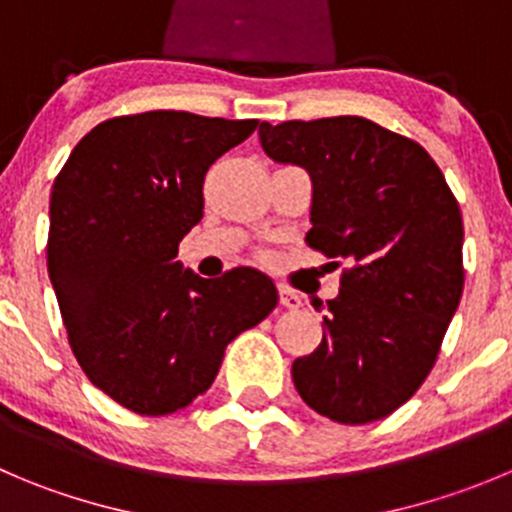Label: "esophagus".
<instances>
[{
  "mask_svg": "<svg viewBox=\"0 0 512 512\" xmlns=\"http://www.w3.org/2000/svg\"><path fill=\"white\" fill-rule=\"evenodd\" d=\"M279 299H281V306H286V309H299V306H301L299 294H296V291H291V289H281Z\"/></svg>",
  "mask_w": 512,
  "mask_h": 512,
  "instance_id": "34e87169",
  "label": "esophagus"
}]
</instances>
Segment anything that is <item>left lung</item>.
<instances>
[{
    "mask_svg": "<svg viewBox=\"0 0 512 512\" xmlns=\"http://www.w3.org/2000/svg\"><path fill=\"white\" fill-rule=\"evenodd\" d=\"M261 148L311 178L306 243L339 266L324 337L291 367L319 415L364 425L420 389L465 284L462 216L422 145L357 115L261 123Z\"/></svg>",
    "mask_w": 512,
    "mask_h": 512,
    "instance_id": "left-lung-1",
    "label": "left lung"
}]
</instances>
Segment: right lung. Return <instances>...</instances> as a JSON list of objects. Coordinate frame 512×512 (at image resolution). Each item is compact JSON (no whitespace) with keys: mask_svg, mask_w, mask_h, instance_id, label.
I'll list each match as a JSON object with an SVG mask.
<instances>
[{"mask_svg":"<svg viewBox=\"0 0 512 512\" xmlns=\"http://www.w3.org/2000/svg\"><path fill=\"white\" fill-rule=\"evenodd\" d=\"M259 120L180 110L123 115L92 128L55 178L47 271L72 354L125 410L188 407L216 379L223 352L274 311L256 269L201 279L178 243L203 218V178Z\"/></svg>","mask_w":512,"mask_h":512,"instance_id":"1","label":"right lung"}]
</instances>
